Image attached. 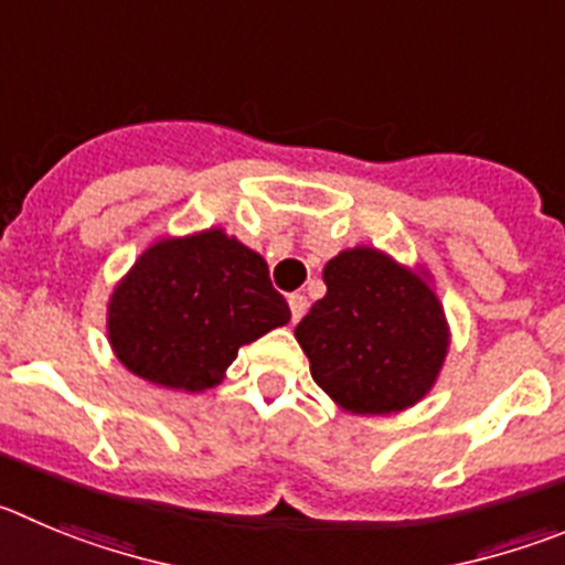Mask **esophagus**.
Returning a JSON list of instances; mask_svg holds the SVG:
<instances>
[{
    "label": "esophagus",
    "instance_id": "34e87169",
    "mask_svg": "<svg viewBox=\"0 0 565 565\" xmlns=\"http://www.w3.org/2000/svg\"><path fill=\"white\" fill-rule=\"evenodd\" d=\"M307 309H309L307 295H300V292L289 295V312H292V323H298V320L307 315Z\"/></svg>",
    "mask_w": 565,
    "mask_h": 565
}]
</instances>
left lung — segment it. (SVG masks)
Masks as SVG:
<instances>
[{"label":"left lung","instance_id":"obj_1","mask_svg":"<svg viewBox=\"0 0 565 565\" xmlns=\"http://www.w3.org/2000/svg\"><path fill=\"white\" fill-rule=\"evenodd\" d=\"M326 295L295 329L318 387L356 415L424 398L449 351V323L424 270L351 247L323 270Z\"/></svg>","mask_w":565,"mask_h":565}]
</instances>
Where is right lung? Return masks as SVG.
<instances>
[{"instance_id":"right-lung-1","label":"right lung","mask_w":565,"mask_h":565,"mask_svg":"<svg viewBox=\"0 0 565 565\" xmlns=\"http://www.w3.org/2000/svg\"><path fill=\"white\" fill-rule=\"evenodd\" d=\"M289 323L267 262L223 228L158 239L108 303V340L136 376L200 393L223 382L239 348Z\"/></svg>"}]
</instances>
